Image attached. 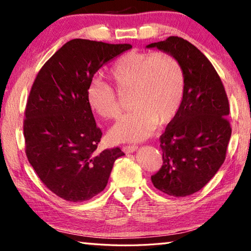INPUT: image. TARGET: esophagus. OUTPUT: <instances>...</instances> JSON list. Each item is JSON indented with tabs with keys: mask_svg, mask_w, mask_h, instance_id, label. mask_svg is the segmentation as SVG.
Masks as SVG:
<instances>
[{
	"mask_svg": "<svg viewBox=\"0 0 251 251\" xmlns=\"http://www.w3.org/2000/svg\"><path fill=\"white\" fill-rule=\"evenodd\" d=\"M137 146L136 145H127L123 147V151L126 152V154H129V152H133L135 151H137Z\"/></svg>",
	"mask_w": 251,
	"mask_h": 251,
	"instance_id": "1",
	"label": "esophagus"
}]
</instances>
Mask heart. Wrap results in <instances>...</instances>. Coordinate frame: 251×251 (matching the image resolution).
<instances>
[{
  "label": "heart",
  "mask_w": 251,
  "mask_h": 251,
  "mask_svg": "<svg viewBox=\"0 0 251 251\" xmlns=\"http://www.w3.org/2000/svg\"><path fill=\"white\" fill-rule=\"evenodd\" d=\"M109 77L120 93L133 92L126 114L110 130L114 142H141L154 133L157 124L175 120L185 97L186 77L180 62L171 54L130 50L117 58ZM90 107L105 120H117L121 105L117 92L107 83L94 79L88 84Z\"/></svg>",
  "instance_id": "heart-1"
}]
</instances>
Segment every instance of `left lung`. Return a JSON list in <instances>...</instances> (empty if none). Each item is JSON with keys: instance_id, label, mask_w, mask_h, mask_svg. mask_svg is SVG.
<instances>
[{"instance_id": "8db88e82", "label": "left lung", "mask_w": 251, "mask_h": 251, "mask_svg": "<svg viewBox=\"0 0 251 251\" xmlns=\"http://www.w3.org/2000/svg\"><path fill=\"white\" fill-rule=\"evenodd\" d=\"M176 57L185 72L181 108L159 137L163 165L151 182L160 192L186 197L201 190L226 158L231 136L224 84L205 55L181 37L147 45Z\"/></svg>"}]
</instances>
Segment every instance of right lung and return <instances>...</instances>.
Wrapping results in <instances>:
<instances>
[{"mask_svg": "<svg viewBox=\"0 0 251 251\" xmlns=\"http://www.w3.org/2000/svg\"><path fill=\"white\" fill-rule=\"evenodd\" d=\"M131 49L83 39L67 42L42 66L29 92L23 131L26 157L50 192L71 202L88 201L107 185L120 147L97 151L86 90L110 59Z\"/></svg>", "mask_w": 251, "mask_h": 251, "instance_id": "right-lung-1", "label": "right lung"}]
</instances>
